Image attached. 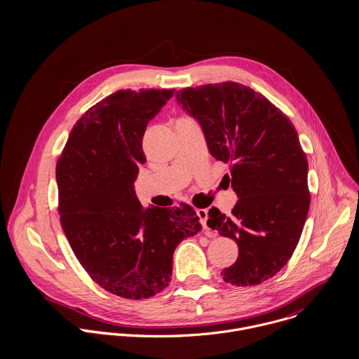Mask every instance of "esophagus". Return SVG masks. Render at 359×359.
I'll return each instance as SVG.
<instances>
[{"label": "esophagus", "mask_w": 359, "mask_h": 359, "mask_svg": "<svg viewBox=\"0 0 359 359\" xmlns=\"http://www.w3.org/2000/svg\"><path fill=\"white\" fill-rule=\"evenodd\" d=\"M196 212H198V217H199V219H201V222H202V225H203V228H207V217H208V211L205 210V208H198L196 210Z\"/></svg>", "instance_id": "obj_1"}]
</instances>
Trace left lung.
Segmentation results:
<instances>
[{"label":"left lung","instance_id":"1","mask_svg":"<svg viewBox=\"0 0 359 359\" xmlns=\"http://www.w3.org/2000/svg\"><path fill=\"white\" fill-rule=\"evenodd\" d=\"M177 101L201 121L211 156L229 163L228 182L239 198L231 215L208 210L207 225L239 248L221 276L235 286L259 285L287 264L307 219L308 160L299 134L279 107L235 81L182 88Z\"/></svg>","mask_w":359,"mask_h":359}]
</instances>
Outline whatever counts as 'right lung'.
Listing matches in <instances>:
<instances>
[{
	"mask_svg": "<svg viewBox=\"0 0 359 359\" xmlns=\"http://www.w3.org/2000/svg\"><path fill=\"white\" fill-rule=\"evenodd\" d=\"M175 90H118L74 124L56 163L57 212L90 278L128 300L168 286L172 253L202 225L192 205L144 210L134 192L145 128Z\"/></svg>",
	"mask_w": 359,
	"mask_h": 359,
	"instance_id": "obj_1",
	"label": "right lung"
}]
</instances>
